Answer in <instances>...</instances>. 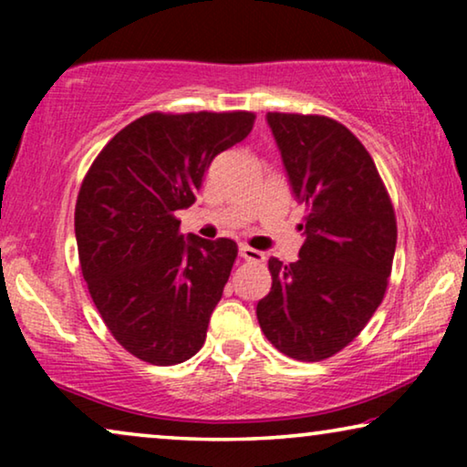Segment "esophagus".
<instances>
[{"instance_id":"1","label":"esophagus","mask_w":467,"mask_h":467,"mask_svg":"<svg viewBox=\"0 0 467 467\" xmlns=\"http://www.w3.org/2000/svg\"><path fill=\"white\" fill-rule=\"evenodd\" d=\"M240 257L242 259H246V261H257V264H261V261L265 259V254L261 253V251H254V248H251V246H246V244H240Z\"/></svg>"}]
</instances>
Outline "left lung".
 Listing matches in <instances>:
<instances>
[{
  "instance_id": "1",
  "label": "left lung",
  "mask_w": 467,
  "mask_h": 467,
  "mask_svg": "<svg viewBox=\"0 0 467 467\" xmlns=\"http://www.w3.org/2000/svg\"><path fill=\"white\" fill-rule=\"evenodd\" d=\"M265 119L293 195L308 213L296 264H267L272 291L257 304V318L280 353L321 361L353 342L385 297L395 213L372 157L347 127L317 114Z\"/></svg>"
}]
</instances>
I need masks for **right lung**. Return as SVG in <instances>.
I'll return each mask as SVG.
<instances>
[{
	"label": "right lung",
	"instance_id": "obj_1",
	"mask_svg": "<svg viewBox=\"0 0 467 467\" xmlns=\"http://www.w3.org/2000/svg\"><path fill=\"white\" fill-rule=\"evenodd\" d=\"M253 123V112L144 114L104 146L82 181L74 214L82 276L106 327L138 359L176 366L206 342L238 246L184 238L176 213Z\"/></svg>",
	"mask_w": 467,
	"mask_h": 467
}]
</instances>
